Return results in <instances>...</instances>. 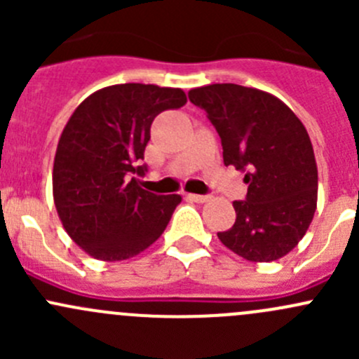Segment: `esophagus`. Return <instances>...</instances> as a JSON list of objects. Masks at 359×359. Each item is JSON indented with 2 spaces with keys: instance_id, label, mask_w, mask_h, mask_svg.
I'll list each match as a JSON object with an SVG mask.
<instances>
[{
  "instance_id": "1",
  "label": "esophagus",
  "mask_w": 359,
  "mask_h": 359,
  "mask_svg": "<svg viewBox=\"0 0 359 359\" xmlns=\"http://www.w3.org/2000/svg\"><path fill=\"white\" fill-rule=\"evenodd\" d=\"M191 201H196V203H205L210 200V196H205V194H187Z\"/></svg>"
}]
</instances>
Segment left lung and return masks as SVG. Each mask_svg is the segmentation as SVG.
<instances>
[{"mask_svg": "<svg viewBox=\"0 0 359 359\" xmlns=\"http://www.w3.org/2000/svg\"><path fill=\"white\" fill-rule=\"evenodd\" d=\"M187 95L219 132L224 165L247 170V201L233 203L236 222L217 236L250 262L281 259L299 245L316 212L318 166L306 126L262 90L215 83Z\"/></svg>", "mask_w": 359, "mask_h": 359, "instance_id": "8db88e82", "label": "left lung"}]
</instances>
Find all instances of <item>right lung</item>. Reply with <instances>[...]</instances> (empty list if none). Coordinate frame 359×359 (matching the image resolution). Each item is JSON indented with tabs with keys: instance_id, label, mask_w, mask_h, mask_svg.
<instances>
[{
	"instance_id": "obj_1",
	"label": "right lung",
	"mask_w": 359,
	"mask_h": 359,
	"mask_svg": "<svg viewBox=\"0 0 359 359\" xmlns=\"http://www.w3.org/2000/svg\"><path fill=\"white\" fill-rule=\"evenodd\" d=\"M187 102L184 90L125 83L86 97L60 133L53 159V201L66 233L90 257L126 260L163 234L182 196L142 189L132 173L144 159L159 112Z\"/></svg>"
}]
</instances>
